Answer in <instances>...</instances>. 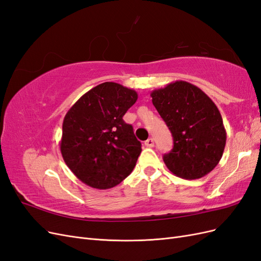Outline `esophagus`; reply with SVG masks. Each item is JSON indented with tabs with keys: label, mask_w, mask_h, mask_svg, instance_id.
I'll return each mask as SVG.
<instances>
[{
	"label": "esophagus",
	"mask_w": 261,
	"mask_h": 261,
	"mask_svg": "<svg viewBox=\"0 0 261 261\" xmlns=\"http://www.w3.org/2000/svg\"><path fill=\"white\" fill-rule=\"evenodd\" d=\"M145 145H146V147L152 148V147L154 146V141H153L152 138H149V139H147V140L145 141Z\"/></svg>",
	"instance_id": "34e87169"
}]
</instances>
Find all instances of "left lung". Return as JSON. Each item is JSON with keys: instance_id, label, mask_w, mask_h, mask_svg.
Instances as JSON below:
<instances>
[{"instance_id": "8db88e82", "label": "left lung", "mask_w": 261, "mask_h": 261, "mask_svg": "<svg viewBox=\"0 0 261 261\" xmlns=\"http://www.w3.org/2000/svg\"><path fill=\"white\" fill-rule=\"evenodd\" d=\"M152 103L173 136L163 161L173 174L196 179L207 175L222 158L226 132L217 106L198 87L176 81L155 89Z\"/></svg>"}]
</instances>
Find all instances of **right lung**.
I'll return each instance as SVG.
<instances>
[{
  "instance_id": "obj_1",
  "label": "right lung",
  "mask_w": 261,
  "mask_h": 261,
  "mask_svg": "<svg viewBox=\"0 0 261 261\" xmlns=\"http://www.w3.org/2000/svg\"><path fill=\"white\" fill-rule=\"evenodd\" d=\"M137 98L135 90L107 82L86 92L68 110L63 121L61 153L86 185L112 188L135 168L141 144L123 116Z\"/></svg>"
}]
</instances>
